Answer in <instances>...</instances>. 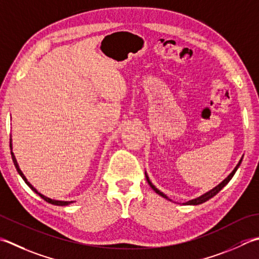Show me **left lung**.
<instances>
[{
	"mask_svg": "<svg viewBox=\"0 0 259 259\" xmlns=\"http://www.w3.org/2000/svg\"><path fill=\"white\" fill-rule=\"evenodd\" d=\"M241 160L242 159H240V161L239 163H238V165L235 167V169L231 171V174L227 177L226 180H224L221 182V183L218 185V186H215L214 189H212L211 191H209V192H206L205 194H203V195H201L200 197H196V199H194V200H191V201H189V202H186V203H184V204H187V205H197V204H201V203H204V202H206L207 200L209 199H211V197H213L215 194H218L219 193V192L224 189V186H226L228 183H229V181L232 179V176L235 175V173H236V170L238 169V167H239V165H240V163H241ZM146 179H147V182H148V184L150 185V187L151 189H153L157 194H159L160 196H163V197H165V199H167V200H169L168 197H167L163 192H160L158 189H156V186H154L153 185V183H151V182L149 181V177L147 176V174H146Z\"/></svg>",
	"mask_w": 259,
	"mask_h": 259,
	"instance_id": "obj_1",
	"label": "left lung"
}]
</instances>
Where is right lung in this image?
<instances>
[{
    "mask_svg": "<svg viewBox=\"0 0 259 259\" xmlns=\"http://www.w3.org/2000/svg\"><path fill=\"white\" fill-rule=\"evenodd\" d=\"M10 148L12 149V145H11V143H10ZM11 155H12V160H13V163H14V166H15V168H17V170H18V173L20 174V176L22 177L23 179V181L25 182V184H27L30 189H31L34 193H37L40 197H41V199H44L46 202H48V203H50V204H54V205H62V206H64V205H68V204H70V203H73V201H57V200H52V199H49V197H47V196H45V195H42L41 193H39V192L34 189V187L29 183L28 182V180L25 179V176L23 175V173L21 171V169L19 168V165H18V163H17V159H15V157H14V155H13V153H12V150H11Z\"/></svg>",
    "mask_w": 259,
    "mask_h": 259,
    "instance_id": "1",
    "label": "right lung"
}]
</instances>
